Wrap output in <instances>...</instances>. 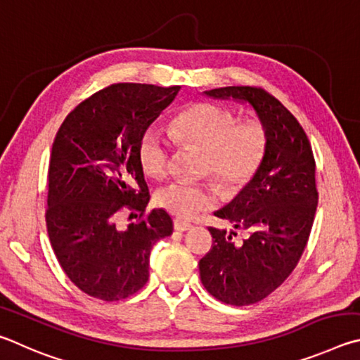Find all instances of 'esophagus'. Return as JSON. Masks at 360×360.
Here are the masks:
<instances>
[{
    "label": "esophagus",
    "instance_id": "1",
    "mask_svg": "<svg viewBox=\"0 0 360 360\" xmlns=\"http://www.w3.org/2000/svg\"><path fill=\"white\" fill-rule=\"evenodd\" d=\"M191 228H193V226L190 223L181 221V219H175V221H174V229L176 232H184V231H188V229H191Z\"/></svg>",
    "mask_w": 360,
    "mask_h": 360
}]
</instances>
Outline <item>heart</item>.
<instances>
[{"instance_id":"obj_1","label":"heart","mask_w":360,"mask_h":360,"mask_svg":"<svg viewBox=\"0 0 360 360\" xmlns=\"http://www.w3.org/2000/svg\"><path fill=\"white\" fill-rule=\"evenodd\" d=\"M170 134L181 145L204 151L202 174L212 175L228 194L248 188L261 172L269 153V129L259 117L237 118L215 103H196L181 109L170 123ZM143 172L162 179L170 166V143L156 126L142 132L137 145ZM160 209L180 219H191L218 202L213 181H174L155 194Z\"/></svg>"}]
</instances>
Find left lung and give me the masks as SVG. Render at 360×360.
I'll list each match as a JSON object with an SVG mask.
<instances>
[{
	"label": "left lung",
	"instance_id": "obj_1",
	"mask_svg": "<svg viewBox=\"0 0 360 360\" xmlns=\"http://www.w3.org/2000/svg\"><path fill=\"white\" fill-rule=\"evenodd\" d=\"M207 94L248 101L269 129L261 172L215 213L237 231L210 226L213 245L199 261L200 281L213 297L228 305H253L280 288L304 255L318 207L316 162L297 118L264 88L223 86Z\"/></svg>",
	"mask_w": 360,
	"mask_h": 360
}]
</instances>
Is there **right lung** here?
Listing matches in <instances>:
<instances>
[{"label":"right lung","instance_id":"1","mask_svg":"<svg viewBox=\"0 0 360 360\" xmlns=\"http://www.w3.org/2000/svg\"><path fill=\"white\" fill-rule=\"evenodd\" d=\"M179 90L107 85L69 112L56 132L47 175L49 238L68 278L94 299L115 302L141 291L151 247L172 234L166 210L147 212L137 145ZM124 211L141 215L122 230L116 221Z\"/></svg>","mask_w":360,"mask_h":360}]
</instances>
